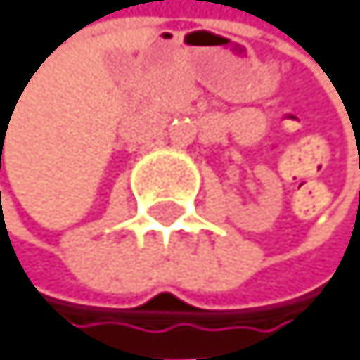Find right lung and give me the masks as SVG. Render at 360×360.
<instances>
[{"mask_svg": "<svg viewBox=\"0 0 360 360\" xmlns=\"http://www.w3.org/2000/svg\"><path fill=\"white\" fill-rule=\"evenodd\" d=\"M0 167H1V165H0Z\"/></svg>", "mask_w": 360, "mask_h": 360, "instance_id": "1", "label": "right lung"}]
</instances>
